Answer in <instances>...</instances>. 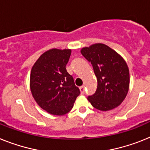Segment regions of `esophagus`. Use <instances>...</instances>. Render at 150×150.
I'll return each mask as SVG.
<instances>
[{"instance_id": "1", "label": "esophagus", "mask_w": 150, "mask_h": 150, "mask_svg": "<svg viewBox=\"0 0 150 150\" xmlns=\"http://www.w3.org/2000/svg\"><path fill=\"white\" fill-rule=\"evenodd\" d=\"M79 89H80V91H81V94H83L85 93V86H81L79 88Z\"/></svg>"}]
</instances>
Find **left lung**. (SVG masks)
I'll list each match as a JSON object with an SVG mask.
<instances>
[{
    "label": "left lung",
    "instance_id": "obj_1",
    "mask_svg": "<svg viewBox=\"0 0 150 150\" xmlns=\"http://www.w3.org/2000/svg\"><path fill=\"white\" fill-rule=\"evenodd\" d=\"M90 62L97 77L98 87L88 100L94 108L102 111L113 110L125 99L129 87V72L124 58L103 43H95L81 50Z\"/></svg>",
    "mask_w": 150,
    "mask_h": 150
}]
</instances>
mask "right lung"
I'll list each match as a JSON object with an SVG mask.
<instances>
[{"label": "right lung", "mask_w": 150, "mask_h": 150, "mask_svg": "<svg viewBox=\"0 0 150 150\" xmlns=\"http://www.w3.org/2000/svg\"><path fill=\"white\" fill-rule=\"evenodd\" d=\"M71 52L69 49L47 50L31 69L30 87L33 97L40 108L52 115L69 113L80 94L65 68Z\"/></svg>", "instance_id": "right-lung-1"}]
</instances>
